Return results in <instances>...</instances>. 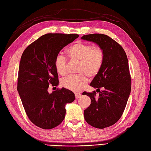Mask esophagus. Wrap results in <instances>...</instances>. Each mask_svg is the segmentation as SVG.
<instances>
[{"label":"esophagus","mask_w":151,"mask_h":151,"mask_svg":"<svg viewBox=\"0 0 151 151\" xmlns=\"http://www.w3.org/2000/svg\"><path fill=\"white\" fill-rule=\"evenodd\" d=\"M75 97H76V99H78V98L81 96V93H75Z\"/></svg>","instance_id":"obj_1"}]
</instances>
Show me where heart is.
Returning <instances> with one entry per match:
<instances>
[{
	"label": "heart",
	"mask_w": 151,
	"mask_h": 151,
	"mask_svg": "<svg viewBox=\"0 0 151 151\" xmlns=\"http://www.w3.org/2000/svg\"><path fill=\"white\" fill-rule=\"evenodd\" d=\"M69 57L80 61L78 72L84 74L69 75L61 80L62 87L74 92H79L88 83V76L90 79L98 75L103 65L104 52L100 47L92 46L91 44L77 41L67 50ZM56 71L62 75L67 73V58L62 54H58L54 60ZM86 75L85 76V75Z\"/></svg>",
	"instance_id": "obj_1"
}]
</instances>
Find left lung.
<instances>
[{"label": "left lung", "instance_id": "left-lung-1", "mask_svg": "<svg viewBox=\"0 0 151 151\" xmlns=\"http://www.w3.org/2000/svg\"><path fill=\"white\" fill-rule=\"evenodd\" d=\"M81 39L95 43L104 52L103 65L90 84L97 89L99 97L95 98V91L83 93L91 99L90 105L84 112L86 121L93 127L104 129L121 118L129 97L131 77L128 58L123 47L107 35L88 34Z\"/></svg>", "mask_w": 151, "mask_h": 151}]
</instances>
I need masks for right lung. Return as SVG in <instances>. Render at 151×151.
Returning <instances> with one entry per match:
<instances>
[{
  "label": "right lung",
  "mask_w": 151,
  "mask_h": 151,
  "mask_svg": "<svg viewBox=\"0 0 151 151\" xmlns=\"http://www.w3.org/2000/svg\"><path fill=\"white\" fill-rule=\"evenodd\" d=\"M78 34H47L24 50L19 63L17 91L25 112L32 123L43 129H51L62 123L65 104L75 101L74 93L57 89L48 92L49 85H58L54 60L64 47Z\"/></svg>",
  "instance_id": "obj_1"
}]
</instances>
